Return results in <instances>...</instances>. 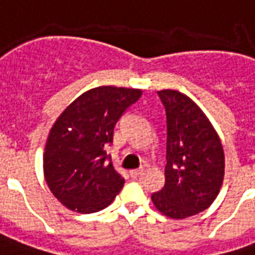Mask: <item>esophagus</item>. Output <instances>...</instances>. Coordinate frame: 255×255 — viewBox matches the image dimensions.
Returning <instances> with one entry per match:
<instances>
[{"instance_id":"34e87169","label":"esophagus","mask_w":255,"mask_h":255,"mask_svg":"<svg viewBox=\"0 0 255 255\" xmlns=\"http://www.w3.org/2000/svg\"><path fill=\"white\" fill-rule=\"evenodd\" d=\"M142 174H143V169H136V170L129 171V175H131L132 178H137V177H140Z\"/></svg>"}]
</instances>
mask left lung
Wrapping results in <instances>:
<instances>
[{"mask_svg":"<svg viewBox=\"0 0 255 255\" xmlns=\"http://www.w3.org/2000/svg\"><path fill=\"white\" fill-rule=\"evenodd\" d=\"M158 96L167 126L165 186L151 200L162 215L185 219L218 197L224 178L223 146L205 113L186 94L165 89Z\"/></svg>","mask_w":255,"mask_h":255,"instance_id":"obj_1","label":"left lung"}]
</instances>
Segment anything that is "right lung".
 <instances>
[{"instance_id":"add662e5","label":"right lung","mask_w":255,"mask_h":255,"mask_svg":"<svg viewBox=\"0 0 255 255\" xmlns=\"http://www.w3.org/2000/svg\"><path fill=\"white\" fill-rule=\"evenodd\" d=\"M140 89L99 86L85 92L60 113L47 137L43 170L52 195L66 208L93 214L107 208L124 185L107 147L126 109Z\"/></svg>"}]
</instances>
